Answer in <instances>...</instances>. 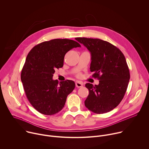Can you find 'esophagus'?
<instances>
[{
  "label": "esophagus",
  "mask_w": 149,
  "mask_h": 149,
  "mask_svg": "<svg viewBox=\"0 0 149 149\" xmlns=\"http://www.w3.org/2000/svg\"><path fill=\"white\" fill-rule=\"evenodd\" d=\"M75 86H76V87H78V88L82 87V86H83V83H82L81 81H77V82H75Z\"/></svg>",
  "instance_id": "34e87169"
}]
</instances>
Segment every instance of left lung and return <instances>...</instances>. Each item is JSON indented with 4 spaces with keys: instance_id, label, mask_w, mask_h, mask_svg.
Listing matches in <instances>:
<instances>
[{
    "instance_id": "obj_1",
    "label": "left lung",
    "mask_w": 149,
    "mask_h": 149,
    "mask_svg": "<svg viewBox=\"0 0 149 149\" xmlns=\"http://www.w3.org/2000/svg\"><path fill=\"white\" fill-rule=\"evenodd\" d=\"M91 55L90 71L99 84L87 83L89 94L85 105L96 114L115 109L123 100L130 79V71L124 54L110 42L100 39L76 38Z\"/></svg>"
}]
</instances>
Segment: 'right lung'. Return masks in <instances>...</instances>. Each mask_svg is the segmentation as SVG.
I'll return each mask as SVG.
<instances>
[{
  "mask_svg": "<svg viewBox=\"0 0 149 149\" xmlns=\"http://www.w3.org/2000/svg\"><path fill=\"white\" fill-rule=\"evenodd\" d=\"M80 47L71 39H55L42 42L28 53L20 78L28 100L40 113L54 115L64 107L75 84L71 80L58 83L52 77L55 70L63 67L66 53Z\"/></svg>",
  "mask_w": 149,
  "mask_h": 149,
  "instance_id": "right-lung-1",
  "label": "right lung"
}]
</instances>
